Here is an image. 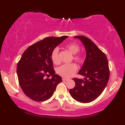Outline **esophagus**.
<instances>
[{
  "label": "esophagus",
  "mask_w": 125,
  "mask_h": 125,
  "mask_svg": "<svg viewBox=\"0 0 125 125\" xmlns=\"http://www.w3.org/2000/svg\"><path fill=\"white\" fill-rule=\"evenodd\" d=\"M68 78H62V80L63 81H67L68 80Z\"/></svg>",
  "instance_id": "1"
}]
</instances>
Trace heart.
Wrapping results in <instances>:
<instances>
[{
  "label": "heart",
  "instance_id": "heart-1",
  "mask_svg": "<svg viewBox=\"0 0 125 125\" xmlns=\"http://www.w3.org/2000/svg\"><path fill=\"white\" fill-rule=\"evenodd\" d=\"M65 47L73 54V59L78 64H81L83 62V56L79 52L80 46L76 42H70L65 45ZM51 59L54 64H58L60 63L59 57V49L55 47L51 52ZM77 70V66L75 63H71L64 64L57 68V72L59 75L65 78H68L72 76Z\"/></svg>",
  "mask_w": 125,
  "mask_h": 125
}]
</instances>
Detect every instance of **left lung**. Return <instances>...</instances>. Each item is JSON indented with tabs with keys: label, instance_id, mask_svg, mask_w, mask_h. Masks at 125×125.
I'll list each match as a JSON object with an SVG mask.
<instances>
[{
	"label": "left lung",
	"instance_id": "1",
	"mask_svg": "<svg viewBox=\"0 0 125 125\" xmlns=\"http://www.w3.org/2000/svg\"><path fill=\"white\" fill-rule=\"evenodd\" d=\"M74 38L82 42L86 50L85 61L78 73L85 78H73L75 86L69 92L77 101L90 103L102 94L107 85L110 75L108 61L106 55L89 38L83 36Z\"/></svg>",
	"mask_w": 125,
	"mask_h": 125
}]
</instances>
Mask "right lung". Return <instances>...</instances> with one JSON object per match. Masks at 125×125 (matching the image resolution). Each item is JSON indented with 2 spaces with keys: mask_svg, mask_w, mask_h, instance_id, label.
<instances>
[{
  "mask_svg": "<svg viewBox=\"0 0 125 125\" xmlns=\"http://www.w3.org/2000/svg\"><path fill=\"white\" fill-rule=\"evenodd\" d=\"M68 36L49 37L37 42L26 49L17 66L20 87L25 95L36 101L50 98L62 78L55 74L51 59L52 50ZM50 74L51 79H45Z\"/></svg>",
  "mask_w": 125,
  "mask_h": 125,
  "instance_id": "right-lung-1",
  "label": "right lung"
}]
</instances>
